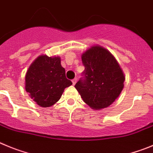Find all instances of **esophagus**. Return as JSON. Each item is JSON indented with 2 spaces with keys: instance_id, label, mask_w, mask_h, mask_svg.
Masks as SVG:
<instances>
[{
  "instance_id": "1",
  "label": "esophagus",
  "mask_w": 153,
  "mask_h": 153,
  "mask_svg": "<svg viewBox=\"0 0 153 153\" xmlns=\"http://www.w3.org/2000/svg\"><path fill=\"white\" fill-rule=\"evenodd\" d=\"M71 82H72V84H73V85H75V84H76V82H77V78H75L74 79H72V81H71Z\"/></svg>"
}]
</instances>
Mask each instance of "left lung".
<instances>
[{
	"label": "left lung",
	"mask_w": 153,
	"mask_h": 153,
	"mask_svg": "<svg viewBox=\"0 0 153 153\" xmlns=\"http://www.w3.org/2000/svg\"><path fill=\"white\" fill-rule=\"evenodd\" d=\"M82 61L85 70L75 88L93 109L109 107L123 88L125 78L119 64L110 52L98 46L82 54Z\"/></svg>",
	"instance_id": "8db88e82"
}]
</instances>
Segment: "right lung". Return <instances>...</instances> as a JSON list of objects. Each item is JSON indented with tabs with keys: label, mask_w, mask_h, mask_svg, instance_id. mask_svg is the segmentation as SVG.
Instances as JSON below:
<instances>
[{
	"label": "right lung",
	"mask_w": 153,
	"mask_h": 153,
	"mask_svg": "<svg viewBox=\"0 0 153 153\" xmlns=\"http://www.w3.org/2000/svg\"><path fill=\"white\" fill-rule=\"evenodd\" d=\"M26 91L38 105L48 107L56 104L72 82L67 79L59 57L39 56L26 75Z\"/></svg>",
	"instance_id": "right-lung-1"
}]
</instances>
